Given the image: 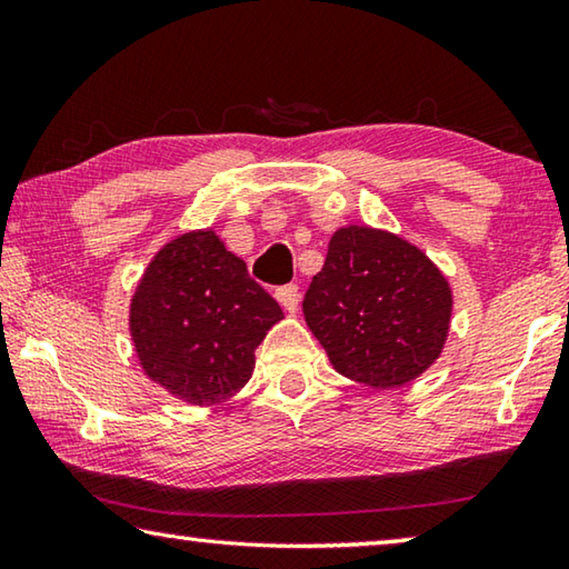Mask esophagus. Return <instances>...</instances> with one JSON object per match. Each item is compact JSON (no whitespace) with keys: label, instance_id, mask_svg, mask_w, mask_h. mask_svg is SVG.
Wrapping results in <instances>:
<instances>
[{"label":"esophagus","instance_id":"1","mask_svg":"<svg viewBox=\"0 0 569 569\" xmlns=\"http://www.w3.org/2000/svg\"><path fill=\"white\" fill-rule=\"evenodd\" d=\"M278 303L286 308V313H296L298 311V286H283L276 291Z\"/></svg>","mask_w":569,"mask_h":569}]
</instances>
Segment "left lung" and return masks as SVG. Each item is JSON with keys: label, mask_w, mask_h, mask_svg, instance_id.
<instances>
[{"label": "left lung", "mask_w": 569, "mask_h": 569, "mask_svg": "<svg viewBox=\"0 0 569 569\" xmlns=\"http://www.w3.org/2000/svg\"><path fill=\"white\" fill-rule=\"evenodd\" d=\"M455 296L439 266L391 230L343 226L303 298L311 333L341 377L399 389L445 351Z\"/></svg>", "instance_id": "1"}]
</instances>
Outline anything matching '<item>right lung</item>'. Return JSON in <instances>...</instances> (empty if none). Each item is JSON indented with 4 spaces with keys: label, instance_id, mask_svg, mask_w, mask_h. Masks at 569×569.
<instances>
[{
    "label": "right lung",
    "instance_id": "add662e5",
    "mask_svg": "<svg viewBox=\"0 0 569 569\" xmlns=\"http://www.w3.org/2000/svg\"><path fill=\"white\" fill-rule=\"evenodd\" d=\"M283 319L213 228L168 240L130 298V336L150 381L190 407H218L246 387L256 349Z\"/></svg>",
    "mask_w": 569,
    "mask_h": 569
}]
</instances>
